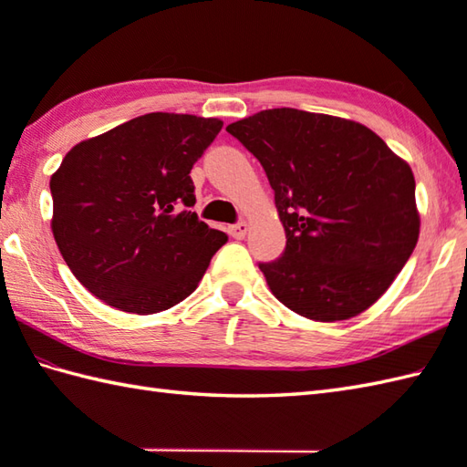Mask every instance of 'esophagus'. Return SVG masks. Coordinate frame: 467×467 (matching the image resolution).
Here are the masks:
<instances>
[{
  "instance_id": "34e87169",
  "label": "esophagus",
  "mask_w": 467,
  "mask_h": 467,
  "mask_svg": "<svg viewBox=\"0 0 467 467\" xmlns=\"http://www.w3.org/2000/svg\"><path fill=\"white\" fill-rule=\"evenodd\" d=\"M246 233H249V224H246V223H239V224L228 226V234H231L233 239H236V241L244 239Z\"/></svg>"
}]
</instances>
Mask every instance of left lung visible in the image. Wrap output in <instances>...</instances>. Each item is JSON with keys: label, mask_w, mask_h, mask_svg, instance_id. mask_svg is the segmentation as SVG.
<instances>
[{"label": "left lung", "mask_w": 467, "mask_h": 467, "mask_svg": "<svg viewBox=\"0 0 467 467\" xmlns=\"http://www.w3.org/2000/svg\"><path fill=\"white\" fill-rule=\"evenodd\" d=\"M265 168L285 226L281 259L261 263L285 306L345 321L389 289L420 239L410 164L369 128L273 108L226 126Z\"/></svg>", "instance_id": "8db88e82"}]
</instances>
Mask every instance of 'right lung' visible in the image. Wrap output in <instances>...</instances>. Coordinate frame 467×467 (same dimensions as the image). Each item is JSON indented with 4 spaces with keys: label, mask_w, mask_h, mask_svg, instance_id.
<instances>
[{
    "label": "right lung",
    "mask_w": 467,
    "mask_h": 467,
    "mask_svg": "<svg viewBox=\"0 0 467 467\" xmlns=\"http://www.w3.org/2000/svg\"><path fill=\"white\" fill-rule=\"evenodd\" d=\"M218 118L152 112L76 144L49 181L52 233L88 291L152 315L184 301L226 234L198 221L194 162Z\"/></svg>",
    "instance_id": "right-lung-1"
}]
</instances>
